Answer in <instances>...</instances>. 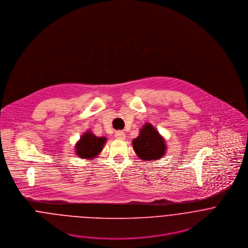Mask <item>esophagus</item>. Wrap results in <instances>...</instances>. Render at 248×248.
Returning a JSON list of instances; mask_svg holds the SVG:
<instances>
[{"instance_id": "esophagus-1", "label": "esophagus", "mask_w": 248, "mask_h": 248, "mask_svg": "<svg viewBox=\"0 0 248 248\" xmlns=\"http://www.w3.org/2000/svg\"><path fill=\"white\" fill-rule=\"evenodd\" d=\"M114 138H115L116 140H124V139L126 138V135H125V134H124V132H122V131H117V132H115Z\"/></svg>"}]
</instances>
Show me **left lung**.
<instances>
[{
	"label": "left lung",
	"instance_id": "obj_1",
	"mask_svg": "<svg viewBox=\"0 0 248 248\" xmlns=\"http://www.w3.org/2000/svg\"><path fill=\"white\" fill-rule=\"evenodd\" d=\"M133 147L140 159L149 161L161 158L166 152L164 139L150 123L143 125L140 136L133 140Z\"/></svg>",
	"mask_w": 248,
	"mask_h": 248
}]
</instances>
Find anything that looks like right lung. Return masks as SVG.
I'll use <instances>...</instances> for the list:
<instances>
[{"label":"right lung","mask_w":248,"mask_h":248,"mask_svg":"<svg viewBox=\"0 0 248 248\" xmlns=\"http://www.w3.org/2000/svg\"><path fill=\"white\" fill-rule=\"evenodd\" d=\"M106 141V138H97L91 131H88L82 135L75 145L76 155L81 158L93 159L100 154Z\"/></svg>","instance_id":"add662e5"}]
</instances>
